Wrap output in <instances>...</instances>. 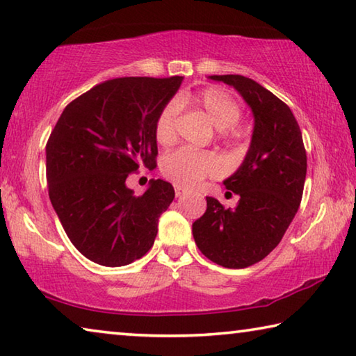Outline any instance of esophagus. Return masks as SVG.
I'll list each match as a JSON object with an SVG mask.
<instances>
[{"label":"esophagus","instance_id":"obj_1","mask_svg":"<svg viewBox=\"0 0 356 356\" xmlns=\"http://www.w3.org/2000/svg\"><path fill=\"white\" fill-rule=\"evenodd\" d=\"M184 194V191L181 189V188H179V186H175V195H177V197H181Z\"/></svg>","mask_w":356,"mask_h":356}]
</instances>
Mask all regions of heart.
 I'll return each instance as SVG.
<instances>
[{
  "instance_id": "b5f03b06",
  "label": "heart",
  "mask_w": 356,
  "mask_h": 356,
  "mask_svg": "<svg viewBox=\"0 0 356 356\" xmlns=\"http://www.w3.org/2000/svg\"><path fill=\"white\" fill-rule=\"evenodd\" d=\"M178 104L191 106L205 113L213 126L218 127L220 137L236 136L235 124L241 116V108L235 99L227 95L224 90L209 86L197 95L181 96L178 99ZM178 104L168 102L156 120L154 136L157 143L162 147H168L177 138L175 124H177ZM220 167H222L220 157L211 151L177 149L167 154L161 162V170L164 177L179 188H194L208 175H216Z\"/></svg>"
}]
</instances>
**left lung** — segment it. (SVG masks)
Wrapping results in <instances>:
<instances>
[{
  "instance_id": "left-lung-1",
  "label": "left lung",
  "mask_w": 356,
  "mask_h": 356,
  "mask_svg": "<svg viewBox=\"0 0 356 356\" xmlns=\"http://www.w3.org/2000/svg\"><path fill=\"white\" fill-rule=\"evenodd\" d=\"M232 86L248 104L254 129L238 170L224 179L238 195L233 209L207 197V211L192 224L202 254L214 264L241 270L264 260L281 243L298 211L306 179L300 126L281 99L243 75H209Z\"/></svg>"
}]
</instances>
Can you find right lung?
Instances as JSON below:
<instances>
[{
    "label": "right lung",
    "instance_id": "1",
    "mask_svg": "<svg viewBox=\"0 0 356 356\" xmlns=\"http://www.w3.org/2000/svg\"><path fill=\"white\" fill-rule=\"evenodd\" d=\"M184 77L107 80L63 110L45 147L51 207L69 240L102 266H124L153 246L175 191L151 179L142 195L126 186L156 167V120Z\"/></svg>",
    "mask_w": 356,
    "mask_h": 356
}]
</instances>
